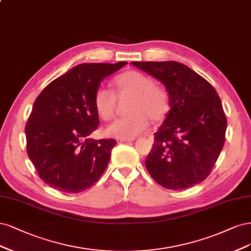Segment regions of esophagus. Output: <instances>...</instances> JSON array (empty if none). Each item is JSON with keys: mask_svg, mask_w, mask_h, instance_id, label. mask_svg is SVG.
Segmentation results:
<instances>
[{"mask_svg": "<svg viewBox=\"0 0 251 251\" xmlns=\"http://www.w3.org/2000/svg\"><path fill=\"white\" fill-rule=\"evenodd\" d=\"M120 141L123 143H129V142H133L134 139H120Z\"/></svg>", "mask_w": 251, "mask_h": 251, "instance_id": "esophagus-1", "label": "esophagus"}]
</instances>
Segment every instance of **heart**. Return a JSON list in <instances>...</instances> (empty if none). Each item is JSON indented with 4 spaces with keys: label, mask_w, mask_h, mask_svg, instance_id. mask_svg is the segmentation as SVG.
I'll return each mask as SVG.
<instances>
[{
    "label": "heart",
    "mask_w": 251,
    "mask_h": 251,
    "mask_svg": "<svg viewBox=\"0 0 251 251\" xmlns=\"http://www.w3.org/2000/svg\"><path fill=\"white\" fill-rule=\"evenodd\" d=\"M117 96H131L128 103V116L121 118L106 128L109 136L118 139H134L149 127V118L160 122L169 114L171 100L163 85L154 83L150 76L135 70L126 71L114 79ZM116 96L104 87H98L94 95L97 114L103 120L114 118L116 112Z\"/></svg>",
    "instance_id": "heart-1"
}]
</instances>
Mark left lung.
Masks as SVG:
<instances>
[{
    "instance_id": "left-lung-1",
    "label": "left lung",
    "mask_w": 251,
    "mask_h": 251,
    "mask_svg": "<svg viewBox=\"0 0 251 251\" xmlns=\"http://www.w3.org/2000/svg\"><path fill=\"white\" fill-rule=\"evenodd\" d=\"M163 83L171 108L154 133L146 158L149 174L161 187L183 190L203 181L224 146L226 117L213 85L177 61H132Z\"/></svg>"
}]
</instances>
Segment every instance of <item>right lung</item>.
I'll return each instance as SVG.
<instances>
[{
  "mask_svg": "<svg viewBox=\"0 0 251 251\" xmlns=\"http://www.w3.org/2000/svg\"><path fill=\"white\" fill-rule=\"evenodd\" d=\"M126 64H79L36 98L25 127L27 153L40 179L51 188L80 193L104 173L117 142L90 137L100 124L94 95L101 81Z\"/></svg>",
  "mask_w": 251,
  "mask_h": 251,
  "instance_id": "right-lung-1",
  "label": "right lung"
}]
</instances>
